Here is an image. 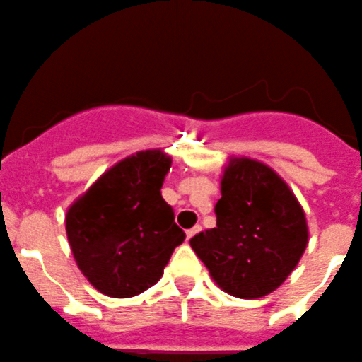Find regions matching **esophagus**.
I'll use <instances>...</instances> for the list:
<instances>
[{
	"mask_svg": "<svg viewBox=\"0 0 362 362\" xmlns=\"http://www.w3.org/2000/svg\"><path fill=\"white\" fill-rule=\"evenodd\" d=\"M199 230H201V226H195V227H192V229L187 230V240H188V242H190V240L194 238L195 235H197Z\"/></svg>",
	"mask_w": 362,
	"mask_h": 362,
	"instance_id": "34e87169",
	"label": "esophagus"
}]
</instances>
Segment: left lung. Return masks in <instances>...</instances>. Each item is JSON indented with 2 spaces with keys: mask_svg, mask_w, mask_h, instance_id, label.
Returning a JSON list of instances; mask_svg holds the SVG:
<instances>
[{
  "mask_svg": "<svg viewBox=\"0 0 362 362\" xmlns=\"http://www.w3.org/2000/svg\"><path fill=\"white\" fill-rule=\"evenodd\" d=\"M216 227L190 240L216 286L261 298L297 268L309 242L308 218L293 190L272 167L229 156L220 175Z\"/></svg>",
  "mask_w": 362,
  "mask_h": 362,
  "instance_id": "obj_1",
  "label": "left lung"
}]
</instances>
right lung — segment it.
Returning <instances> with one entry per match:
<instances>
[{"label":"right lung","mask_w":362,"mask_h":362,"mask_svg":"<svg viewBox=\"0 0 362 362\" xmlns=\"http://www.w3.org/2000/svg\"><path fill=\"white\" fill-rule=\"evenodd\" d=\"M170 165L165 151H139L103 172L67 208L65 233L76 264L106 297L149 290L185 242L161 197Z\"/></svg>","instance_id":"obj_1"}]
</instances>
